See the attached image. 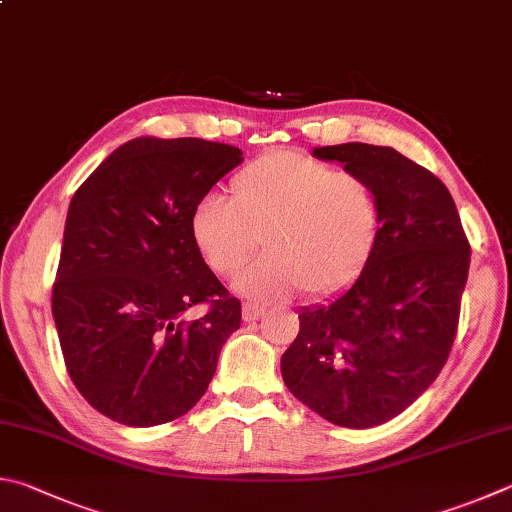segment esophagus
I'll use <instances>...</instances> for the list:
<instances>
[{"mask_svg": "<svg viewBox=\"0 0 512 512\" xmlns=\"http://www.w3.org/2000/svg\"><path fill=\"white\" fill-rule=\"evenodd\" d=\"M264 306H259V304H244V309H241V315H244V320L246 322H255V320H259L264 315Z\"/></svg>", "mask_w": 512, "mask_h": 512, "instance_id": "obj_1", "label": "esophagus"}]
</instances>
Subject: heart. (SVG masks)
I'll use <instances>...</instances> for the list:
<instances>
[{"label": "heart", "instance_id": "1", "mask_svg": "<svg viewBox=\"0 0 512 512\" xmlns=\"http://www.w3.org/2000/svg\"><path fill=\"white\" fill-rule=\"evenodd\" d=\"M380 230V201L365 176L295 152L248 163L230 181V203L203 197L190 219L199 255L232 275L264 237L268 253L237 275L235 291L277 300L304 288L313 297L342 291L362 273Z\"/></svg>", "mask_w": 512, "mask_h": 512}]
</instances>
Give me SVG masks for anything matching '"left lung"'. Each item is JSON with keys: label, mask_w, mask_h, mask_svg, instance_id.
Wrapping results in <instances>:
<instances>
[{"label": "left lung", "mask_w": 512, "mask_h": 512, "mask_svg": "<svg viewBox=\"0 0 512 512\" xmlns=\"http://www.w3.org/2000/svg\"><path fill=\"white\" fill-rule=\"evenodd\" d=\"M374 185L380 230L347 291L304 306L282 356L297 401L351 430L389 421L430 387L450 356L470 244L448 188L394 147H315Z\"/></svg>", "instance_id": "left-lung-1"}]
</instances>
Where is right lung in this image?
I'll return each mask as SVG.
<instances>
[{
	"label": "right lung",
	"mask_w": 512,
	"mask_h": 512,
	"mask_svg": "<svg viewBox=\"0 0 512 512\" xmlns=\"http://www.w3.org/2000/svg\"><path fill=\"white\" fill-rule=\"evenodd\" d=\"M241 161L232 145L141 136L73 194L53 320L73 385L111 421L152 427L192 410L239 329L241 304L203 262L190 219ZM203 301L209 311L188 319Z\"/></svg>",
	"instance_id": "right-lung-1"
}]
</instances>
